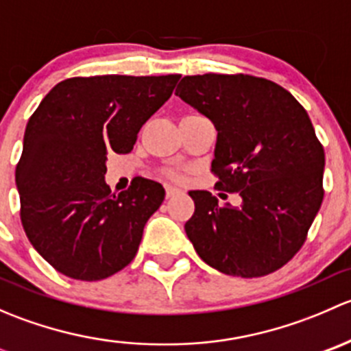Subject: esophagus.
Returning <instances> with one entry per match:
<instances>
[{
  "label": "esophagus",
  "mask_w": 351,
  "mask_h": 351,
  "mask_svg": "<svg viewBox=\"0 0 351 351\" xmlns=\"http://www.w3.org/2000/svg\"><path fill=\"white\" fill-rule=\"evenodd\" d=\"M165 190H166V197H175V195H180L182 193V190L178 189V186L171 185V183H166L165 185Z\"/></svg>",
  "instance_id": "34e87169"
}]
</instances>
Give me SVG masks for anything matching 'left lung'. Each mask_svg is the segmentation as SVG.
<instances>
[{
	"label": "left lung",
	"mask_w": 351,
	"mask_h": 351,
	"mask_svg": "<svg viewBox=\"0 0 351 351\" xmlns=\"http://www.w3.org/2000/svg\"><path fill=\"white\" fill-rule=\"evenodd\" d=\"M176 97L217 130L215 186L241 204L219 205L192 190L185 232L215 270L243 278L284 267L300 250L323 202L324 149L302 105L274 81L250 74L185 76Z\"/></svg>",
	"instance_id": "1"
}]
</instances>
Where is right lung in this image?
I'll return each instance as SVG.
<instances>
[{"label":"right lung","mask_w":351,"mask_h":351,"mask_svg":"<svg viewBox=\"0 0 351 351\" xmlns=\"http://www.w3.org/2000/svg\"><path fill=\"white\" fill-rule=\"evenodd\" d=\"M178 74L69 77L30 117L15 182L28 241L76 280H101L130 263L161 183L134 178L119 195L105 183L107 154L130 153L146 120L171 97Z\"/></svg>","instance_id":"1"}]
</instances>
